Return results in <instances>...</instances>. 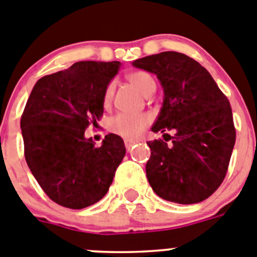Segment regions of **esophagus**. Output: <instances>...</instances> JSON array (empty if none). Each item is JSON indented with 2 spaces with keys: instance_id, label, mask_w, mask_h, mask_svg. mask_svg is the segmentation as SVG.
<instances>
[{
  "instance_id": "obj_1",
  "label": "esophagus",
  "mask_w": 257,
  "mask_h": 257,
  "mask_svg": "<svg viewBox=\"0 0 257 257\" xmlns=\"http://www.w3.org/2000/svg\"><path fill=\"white\" fill-rule=\"evenodd\" d=\"M138 141H136V140H125L124 141V143H125V147H126V150H131L132 147H133L134 145H136V143H137Z\"/></svg>"
}]
</instances>
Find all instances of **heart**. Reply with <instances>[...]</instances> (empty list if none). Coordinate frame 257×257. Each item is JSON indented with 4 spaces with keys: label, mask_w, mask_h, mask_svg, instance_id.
Wrapping results in <instances>:
<instances>
[{
    "label": "heart",
    "mask_w": 257,
    "mask_h": 257,
    "mask_svg": "<svg viewBox=\"0 0 257 257\" xmlns=\"http://www.w3.org/2000/svg\"><path fill=\"white\" fill-rule=\"evenodd\" d=\"M129 82L134 88L146 96L155 92L156 83L154 78L146 71H134L128 77ZM112 96V84L106 89L105 101H110ZM151 121V116L147 114H117L110 121V129L114 133L119 134L124 138H137Z\"/></svg>",
    "instance_id": "1"
}]
</instances>
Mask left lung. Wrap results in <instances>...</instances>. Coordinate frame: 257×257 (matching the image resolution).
Returning a JSON list of instances; mask_svg holds the SVG:
<instances>
[{
  "mask_svg": "<svg viewBox=\"0 0 257 257\" xmlns=\"http://www.w3.org/2000/svg\"><path fill=\"white\" fill-rule=\"evenodd\" d=\"M133 66L160 80L163 107L151 131L172 141L147 142L150 186L159 197L182 205L206 200L225 178L235 143L229 101L209 71L184 54L166 51L136 60Z\"/></svg>",
  "mask_w": 257,
  "mask_h": 257,
  "instance_id": "obj_1",
  "label": "left lung"
}]
</instances>
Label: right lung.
Instances as JSON below:
<instances>
[{"label":"right lung","mask_w":257,"mask_h":257,"mask_svg":"<svg viewBox=\"0 0 257 257\" xmlns=\"http://www.w3.org/2000/svg\"><path fill=\"white\" fill-rule=\"evenodd\" d=\"M120 62L78 61L41 78L20 120L24 154L46 195L69 209H84L107 193L125 156L124 141L107 134L96 147L84 136L103 114L108 83Z\"/></svg>","instance_id":"1"}]
</instances>
